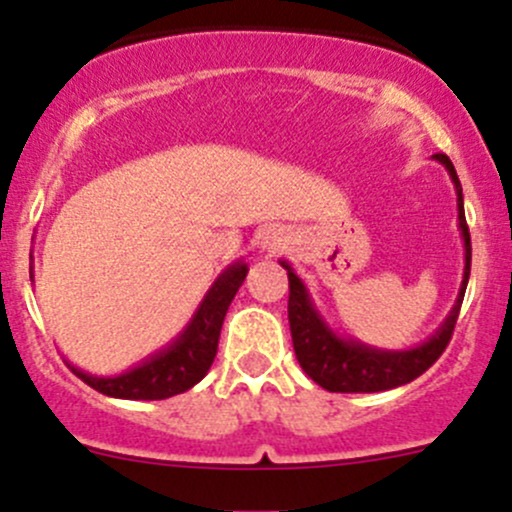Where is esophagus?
Segmentation results:
<instances>
[{"instance_id":"34e87169","label":"esophagus","mask_w":512,"mask_h":512,"mask_svg":"<svg viewBox=\"0 0 512 512\" xmlns=\"http://www.w3.org/2000/svg\"><path fill=\"white\" fill-rule=\"evenodd\" d=\"M287 242H289L287 232L280 230V227H265V230L260 232V237H257V245L267 252L280 250V247H285Z\"/></svg>"}]
</instances>
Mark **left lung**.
I'll return each instance as SVG.
<instances>
[{"instance_id":"left-lung-1","label":"left lung","mask_w":512,"mask_h":512,"mask_svg":"<svg viewBox=\"0 0 512 512\" xmlns=\"http://www.w3.org/2000/svg\"><path fill=\"white\" fill-rule=\"evenodd\" d=\"M438 163L446 165L453 185L458 193V227L463 235V247H466V267H463L461 292H458L456 304L446 322L438 327L428 342L418 344L406 352H381V349L366 347V344L354 342V339H342L327 327L319 312L309 299L304 282L294 275L289 262L282 260V267L289 277V332H292L294 354H297L299 366L312 381H317L322 389L337 391V394H374V391L396 389L416 376H421L428 366L436 364V359L446 352L448 342L453 337L458 312H461L463 294H466L468 277H471V232L466 225V213H463V188L458 180L456 168L443 153L433 156Z\"/></svg>"}]
</instances>
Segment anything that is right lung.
I'll use <instances>...</instances> for the list:
<instances>
[{"label": "right lung", "instance_id": "obj_1", "mask_svg": "<svg viewBox=\"0 0 512 512\" xmlns=\"http://www.w3.org/2000/svg\"><path fill=\"white\" fill-rule=\"evenodd\" d=\"M245 277V262H235V265L227 267L223 275L215 280V285L208 289V294L200 302L198 312L193 314L188 327L183 329V334L173 344L153 354L151 359L143 361L141 366H136V369L118 376H94L69 364L71 371L84 384H89L91 389L113 396V399L158 401L193 389L208 374L210 364L218 354V339L227 307L235 299Z\"/></svg>", "mask_w": 512, "mask_h": 512}]
</instances>
